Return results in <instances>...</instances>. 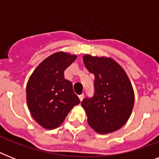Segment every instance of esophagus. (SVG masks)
I'll return each mask as SVG.
<instances>
[{"mask_svg":"<svg viewBox=\"0 0 159 159\" xmlns=\"http://www.w3.org/2000/svg\"><path fill=\"white\" fill-rule=\"evenodd\" d=\"M79 99H80V101H81V102H82V100H83V98H84V94H82V95H80L79 97Z\"/></svg>","mask_w":159,"mask_h":159,"instance_id":"esophagus-1","label":"esophagus"}]
</instances>
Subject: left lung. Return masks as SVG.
Here are the masks:
<instances>
[{
    "label": "left lung",
    "mask_w": 159,
    "mask_h": 159,
    "mask_svg": "<svg viewBox=\"0 0 159 159\" xmlns=\"http://www.w3.org/2000/svg\"><path fill=\"white\" fill-rule=\"evenodd\" d=\"M83 62L95 76L93 97L82 102L87 122L102 134L118 130L129 120L134 104V93L128 76L110 57L86 54Z\"/></svg>",
    "instance_id": "8db88e82"
}]
</instances>
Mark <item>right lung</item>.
I'll use <instances>...</instances> for the list:
<instances>
[{"mask_svg":"<svg viewBox=\"0 0 159 159\" xmlns=\"http://www.w3.org/2000/svg\"><path fill=\"white\" fill-rule=\"evenodd\" d=\"M77 55L58 52L43 60L34 71L26 87L29 110L35 121L47 129L57 128L74 106L80 103L64 71Z\"/></svg>","mask_w":159,"mask_h":159,"instance_id":"obj_1","label":"right lung"}]
</instances>
